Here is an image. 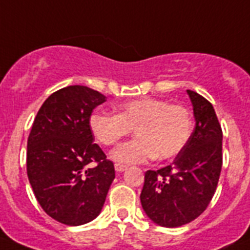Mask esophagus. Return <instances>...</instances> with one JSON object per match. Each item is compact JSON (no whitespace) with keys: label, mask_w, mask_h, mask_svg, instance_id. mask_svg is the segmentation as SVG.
<instances>
[{"label":"esophagus","mask_w":250,"mask_h":250,"mask_svg":"<svg viewBox=\"0 0 250 250\" xmlns=\"http://www.w3.org/2000/svg\"><path fill=\"white\" fill-rule=\"evenodd\" d=\"M125 170H127V166H125V165L115 164V171H117V172H123V171Z\"/></svg>","instance_id":"1"}]
</instances>
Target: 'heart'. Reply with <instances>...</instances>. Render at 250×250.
I'll list each match as a JSON object with an SVG mask.
<instances>
[{"mask_svg":"<svg viewBox=\"0 0 250 250\" xmlns=\"http://www.w3.org/2000/svg\"><path fill=\"white\" fill-rule=\"evenodd\" d=\"M89 127L106 146L118 144L135 128L136 139L114 149L110 157L119 165H136L179 154L189 139L192 119L184 106L144 97L119 105L117 115L96 111L90 115Z\"/></svg>","mask_w":250,"mask_h":250,"instance_id":"b5f03b06","label":"heart"}]
</instances>
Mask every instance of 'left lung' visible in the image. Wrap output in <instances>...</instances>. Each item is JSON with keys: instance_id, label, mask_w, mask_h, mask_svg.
Instances as JSON below:
<instances>
[{"instance_id": "left-lung-1", "label": "left lung", "mask_w": 250, "mask_h": 250, "mask_svg": "<svg viewBox=\"0 0 250 250\" xmlns=\"http://www.w3.org/2000/svg\"><path fill=\"white\" fill-rule=\"evenodd\" d=\"M196 125L174 162L145 172L140 201L146 217L162 227H180L201 215L211 201L222 168V128L213 105L187 90Z\"/></svg>"}]
</instances>
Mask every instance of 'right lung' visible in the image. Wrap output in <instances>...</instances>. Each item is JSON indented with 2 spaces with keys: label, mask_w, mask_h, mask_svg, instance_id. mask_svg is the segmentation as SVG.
<instances>
[{
  "label": "right lung",
  "mask_w": 250,
  "mask_h": 250,
  "mask_svg": "<svg viewBox=\"0 0 250 250\" xmlns=\"http://www.w3.org/2000/svg\"><path fill=\"white\" fill-rule=\"evenodd\" d=\"M105 101L88 86H66L45 100L33 121L27 141L29 184L45 213L63 225L93 221L115 178L89 127L93 109Z\"/></svg>",
  "instance_id": "right-lung-1"
}]
</instances>
